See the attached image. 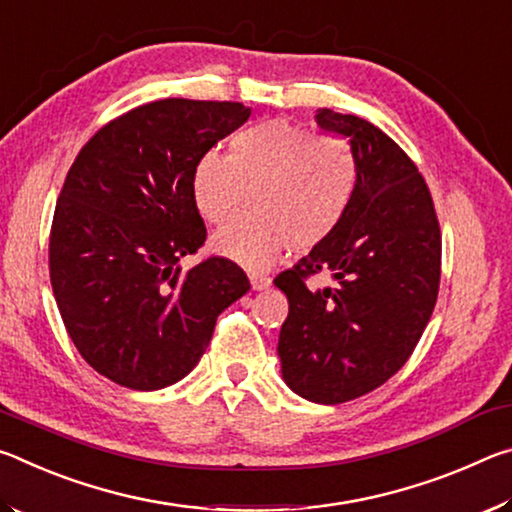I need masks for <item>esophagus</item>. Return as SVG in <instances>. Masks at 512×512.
<instances>
[{
  "label": "esophagus",
  "instance_id": "34e87169",
  "mask_svg": "<svg viewBox=\"0 0 512 512\" xmlns=\"http://www.w3.org/2000/svg\"><path fill=\"white\" fill-rule=\"evenodd\" d=\"M271 277H268V275H264V273H253V275H250V284H253V289L255 291H262V289H268V287H271Z\"/></svg>",
  "mask_w": 512,
  "mask_h": 512
}]
</instances>
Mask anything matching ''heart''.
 Segmentation results:
<instances>
[{"label":"heart","instance_id":"obj_1","mask_svg":"<svg viewBox=\"0 0 512 512\" xmlns=\"http://www.w3.org/2000/svg\"><path fill=\"white\" fill-rule=\"evenodd\" d=\"M357 162L348 146L289 119H264L232 140V153L205 151L192 176L198 214L223 223L212 248L248 268H266L284 248L309 253L334 235L352 203Z\"/></svg>","mask_w":512,"mask_h":512}]
</instances>
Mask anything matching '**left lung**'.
<instances>
[{"mask_svg": "<svg viewBox=\"0 0 512 512\" xmlns=\"http://www.w3.org/2000/svg\"><path fill=\"white\" fill-rule=\"evenodd\" d=\"M316 121L350 140L357 187L334 235L275 277L289 298L277 354L298 395L341 404L409 361L436 307L443 241L429 187L391 137L327 108ZM318 272H332L337 287L309 290Z\"/></svg>", "mask_w": 512, "mask_h": 512, "instance_id": "1", "label": "left lung"}]
</instances>
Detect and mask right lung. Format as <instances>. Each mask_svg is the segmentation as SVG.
<instances>
[{
    "instance_id": "obj_1",
    "label": "right lung",
    "mask_w": 512,
    "mask_h": 512,
    "mask_svg": "<svg viewBox=\"0 0 512 512\" xmlns=\"http://www.w3.org/2000/svg\"><path fill=\"white\" fill-rule=\"evenodd\" d=\"M248 117L237 101L144 103L99 128L67 171L49 235L51 289L76 350L119 386L158 391L183 379L221 311L250 289L232 259L180 268L207 239L196 162Z\"/></svg>"
}]
</instances>
